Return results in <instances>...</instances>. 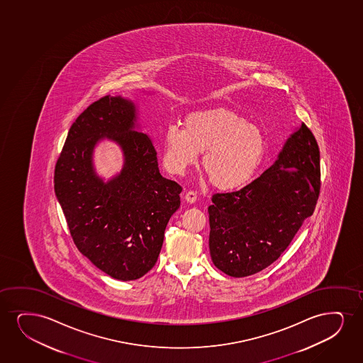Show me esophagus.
<instances>
[{
  "label": "esophagus",
  "instance_id": "esophagus-1",
  "mask_svg": "<svg viewBox=\"0 0 363 363\" xmlns=\"http://www.w3.org/2000/svg\"><path fill=\"white\" fill-rule=\"evenodd\" d=\"M184 199L186 200V201L190 202V203H193V202L196 201V199H198V194L193 191V190H190L188 193L185 194V196Z\"/></svg>",
  "mask_w": 363,
  "mask_h": 363
}]
</instances>
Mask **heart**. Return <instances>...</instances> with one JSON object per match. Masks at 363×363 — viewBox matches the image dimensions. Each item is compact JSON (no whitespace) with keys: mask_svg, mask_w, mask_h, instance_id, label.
<instances>
[{"mask_svg":"<svg viewBox=\"0 0 363 363\" xmlns=\"http://www.w3.org/2000/svg\"><path fill=\"white\" fill-rule=\"evenodd\" d=\"M267 140L255 125L225 108L195 111L184 120V130L170 125L163 136V164L172 174H183L203 152L201 167L220 190L249 183L262 164Z\"/></svg>","mask_w":363,"mask_h":363,"instance_id":"heart-1","label":"heart"}]
</instances>
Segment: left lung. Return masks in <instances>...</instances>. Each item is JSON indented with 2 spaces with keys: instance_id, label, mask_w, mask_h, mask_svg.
<instances>
[{
  "instance_id": "8db88e82",
  "label": "left lung",
  "mask_w": 363,
  "mask_h": 363,
  "mask_svg": "<svg viewBox=\"0 0 363 363\" xmlns=\"http://www.w3.org/2000/svg\"><path fill=\"white\" fill-rule=\"evenodd\" d=\"M319 193V147L302 123L260 177L238 191L212 195L208 245L215 267L232 277L269 267L312 216Z\"/></svg>"
}]
</instances>
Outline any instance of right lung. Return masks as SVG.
Instances as JSON below:
<instances>
[{"label":"right lung","mask_w":363,"mask_h":363,"mask_svg":"<svg viewBox=\"0 0 363 363\" xmlns=\"http://www.w3.org/2000/svg\"><path fill=\"white\" fill-rule=\"evenodd\" d=\"M131 101L106 96L78 116L57 158L54 174L69 233L78 250L113 279L136 280L156 265L182 186L158 169L146 133L135 131ZM111 138L122 147L125 167L104 184L92 169L94 146Z\"/></svg>","instance_id":"obj_1"}]
</instances>
